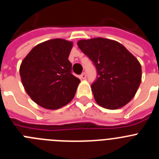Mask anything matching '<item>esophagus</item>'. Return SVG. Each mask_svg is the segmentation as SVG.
I'll return each mask as SVG.
<instances>
[{
	"label": "esophagus",
	"instance_id": "obj_1",
	"mask_svg": "<svg viewBox=\"0 0 159 159\" xmlns=\"http://www.w3.org/2000/svg\"><path fill=\"white\" fill-rule=\"evenodd\" d=\"M80 79L81 80H85L86 79V73H82L80 75Z\"/></svg>",
	"mask_w": 159,
	"mask_h": 159
}]
</instances>
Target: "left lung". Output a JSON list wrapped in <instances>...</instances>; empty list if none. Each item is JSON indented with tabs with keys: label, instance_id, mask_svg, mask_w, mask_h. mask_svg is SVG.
<instances>
[{
	"label": "left lung",
	"instance_id": "1",
	"mask_svg": "<svg viewBox=\"0 0 159 159\" xmlns=\"http://www.w3.org/2000/svg\"><path fill=\"white\" fill-rule=\"evenodd\" d=\"M77 44L96 67L99 76L92 90L97 103L110 110L127 104L141 84L139 61L123 44L110 39L80 40Z\"/></svg>",
	"mask_w": 159,
	"mask_h": 159
}]
</instances>
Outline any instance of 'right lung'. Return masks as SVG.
<instances>
[{
  "label": "right lung",
  "instance_id": "obj_1",
  "mask_svg": "<svg viewBox=\"0 0 159 159\" xmlns=\"http://www.w3.org/2000/svg\"><path fill=\"white\" fill-rule=\"evenodd\" d=\"M73 42L46 40L35 46L22 60L20 75L25 90L36 104L57 110L69 103L80 83L71 74L68 60Z\"/></svg>",
  "mask_w": 159,
  "mask_h": 159
}]
</instances>
